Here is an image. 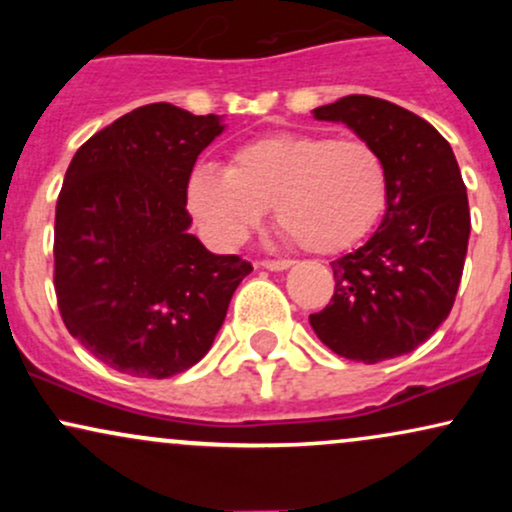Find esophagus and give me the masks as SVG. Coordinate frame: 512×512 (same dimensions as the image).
<instances>
[{
    "mask_svg": "<svg viewBox=\"0 0 512 512\" xmlns=\"http://www.w3.org/2000/svg\"><path fill=\"white\" fill-rule=\"evenodd\" d=\"M260 267L269 269V272H284L291 267V260H262Z\"/></svg>",
    "mask_w": 512,
    "mask_h": 512,
    "instance_id": "esophagus-1",
    "label": "esophagus"
}]
</instances>
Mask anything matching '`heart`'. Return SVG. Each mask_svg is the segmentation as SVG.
Here are the masks:
<instances>
[{
	"label": "heart",
	"instance_id": "obj_1",
	"mask_svg": "<svg viewBox=\"0 0 512 512\" xmlns=\"http://www.w3.org/2000/svg\"><path fill=\"white\" fill-rule=\"evenodd\" d=\"M385 197L383 158L368 142L303 132L243 144L226 175L202 170L190 185V207L216 243L236 245L272 207L279 231L313 255L356 245Z\"/></svg>",
	"mask_w": 512,
	"mask_h": 512
}]
</instances>
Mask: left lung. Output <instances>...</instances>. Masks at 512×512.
Segmentation results:
<instances>
[{
  "instance_id": "8db88e82",
  "label": "left lung",
  "mask_w": 512,
  "mask_h": 512,
  "mask_svg": "<svg viewBox=\"0 0 512 512\" xmlns=\"http://www.w3.org/2000/svg\"><path fill=\"white\" fill-rule=\"evenodd\" d=\"M313 113L378 151L387 209L366 245L332 262L334 296L310 325L351 361L409 354L450 315L462 279L472 221L460 166L436 127L383 98L344 96Z\"/></svg>"
}]
</instances>
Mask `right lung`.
<instances>
[{"label":"right lung","mask_w":512,"mask_h":512,"mask_svg":"<svg viewBox=\"0 0 512 512\" xmlns=\"http://www.w3.org/2000/svg\"><path fill=\"white\" fill-rule=\"evenodd\" d=\"M221 115L151 103L93 134L55 211V293L69 334L134 378H170L214 344L252 264L187 233V182Z\"/></svg>","instance_id":"right-lung-1"}]
</instances>
